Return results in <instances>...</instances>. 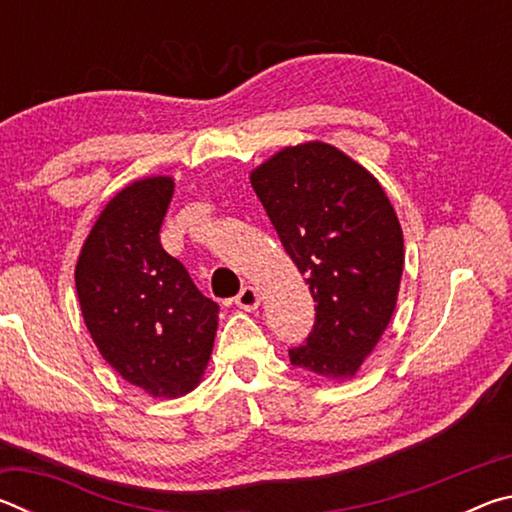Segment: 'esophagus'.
I'll return each instance as SVG.
<instances>
[{
	"mask_svg": "<svg viewBox=\"0 0 512 512\" xmlns=\"http://www.w3.org/2000/svg\"><path fill=\"white\" fill-rule=\"evenodd\" d=\"M235 302H237V307H241L244 311H253L259 307V293L255 287H244L239 291Z\"/></svg>",
	"mask_w": 512,
	"mask_h": 512,
	"instance_id": "1",
	"label": "esophagus"
}]
</instances>
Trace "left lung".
I'll return each instance as SVG.
<instances>
[{
    "label": "left lung",
    "mask_w": 512,
    "mask_h": 512,
    "mask_svg": "<svg viewBox=\"0 0 512 512\" xmlns=\"http://www.w3.org/2000/svg\"><path fill=\"white\" fill-rule=\"evenodd\" d=\"M273 228L305 273L316 323L293 366L352 379L391 323L404 239L377 178L325 142L287 146L250 173Z\"/></svg>",
    "instance_id": "obj_1"
}]
</instances>
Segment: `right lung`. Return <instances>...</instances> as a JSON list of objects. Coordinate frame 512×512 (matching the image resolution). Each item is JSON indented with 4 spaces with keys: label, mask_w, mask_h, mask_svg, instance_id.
<instances>
[{
    "label": "right lung",
    "mask_w": 512,
    "mask_h": 512,
    "mask_svg": "<svg viewBox=\"0 0 512 512\" xmlns=\"http://www.w3.org/2000/svg\"><path fill=\"white\" fill-rule=\"evenodd\" d=\"M173 178L135 180L103 207L76 262L85 327L101 357L151 397L187 395L214 348L219 305L160 244Z\"/></svg>",
    "instance_id": "obj_1"
}]
</instances>
